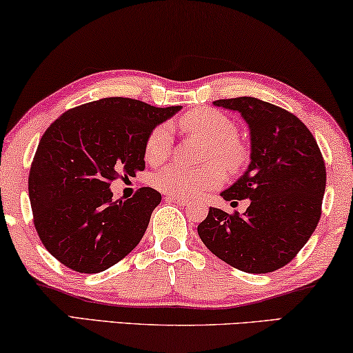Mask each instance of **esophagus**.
Masks as SVG:
<instances>
[{"label":"esophagus","mask_w":353,"mask_h":353,"mask_svg":"<svg viewBox=\"0 0 353 353\" xmlns=\"http://www.w3.org/2000/svg\"><path fill=\"white\" fill-rule=\"evenodd\" d=\"M166 199H168V201H171V203H176V204H179V206H187V204L190 203V201H188L187 198H179V196H172V194H168Z\"/></svg>","instance_id":"34e87169"}]
</instances>
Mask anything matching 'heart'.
<instances>
[{
    "label": "heart",
    "mask_w": 353,
    "mask_h": 353,
    "mask_svg": "<svg viewBox=\"0 0 353 353\" xmlns=\"http://www.w3.org/2000/svg\"><path fill=\"white\" fill-rule=\"evenodd\" d=\"M185 131L208 139V159H217L228 170H236L244 161V147L236 138V123L228 115L215 109H196L179 120ZM172 143L171 126L161 123L150 131L144 145V157L150 165H159L170 155ZM223 168L217 160L192 168L182 163H171L154 176V185L172 196H190L219 187L223 182Z\"/></svg>",
    "instance_id": "obj_1"
}]
</instances>
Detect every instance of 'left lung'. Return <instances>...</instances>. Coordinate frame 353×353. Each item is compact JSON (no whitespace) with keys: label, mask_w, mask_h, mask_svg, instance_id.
<instances>
[{"label":"left lung","mask_w":353,"mask_h":353,"mask_svg":"<svg viewBox=\"0 0 353 353\" xmlns=\"http://www.w3.org/2000/svg\"><path fill=\"white\" fill-rule=\"evenodd\" d=\"M215 106L238 110L250 130V165L222 192L225 201L250 199L244 214L209 208L198 225L204 245L250 274L290 263L317 227L327 183L325 161L307 126L288 110L239 97Z\"/></svg>","instance_id":"left-lung-1"}]
</instances>
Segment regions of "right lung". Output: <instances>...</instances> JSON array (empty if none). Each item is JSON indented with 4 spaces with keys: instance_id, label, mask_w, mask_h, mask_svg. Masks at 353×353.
Here are the masks:
<instances>
[{
    "instance_id": "1",
    "label": "right lung",
    "mask_w": 353,
    "mask_h": 353,
    "mask_svg": "<svg viewBox=\"0 0 353 353\" xmlns=\"http://www.w3.org/2000/svg\"><path fill=\"white\" fill-rule=\"evenodd\" d=\"M181 109L103 98L66 110L46 130L28 193L33 223L50 255L72 271L94 274L139 244L161 194L143 187L114 201L110 182L144 170L150 131Z\"/></svg>"
}]
</instances>
